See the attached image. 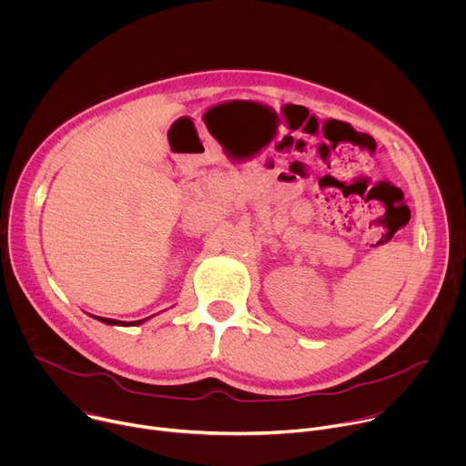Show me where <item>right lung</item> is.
Wrapping results in <instances>:
<instances>
[{
    "mask_svg": "<svg viewBox=\"0 0 466 466\" xmlns=\"http://www.w3.org/2000/svg\"><path fill=\"white\" fill-rule=\"evenodd\" d=\"M105 324H110V326H138V324H144L146 320H149L151 317H146V319H140V320H132V322H127V320H116V319H106V317H97V315H90Z\"/></svg>",
    "mask_w": 466,
    "mask_h": 466,
    "instance_id": "1",
    "label": "right lung"
}]
</instances>
